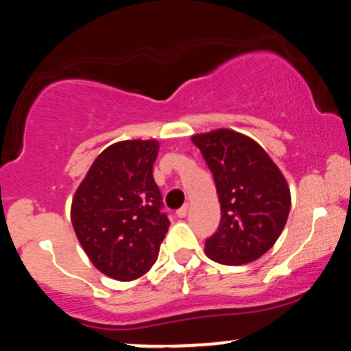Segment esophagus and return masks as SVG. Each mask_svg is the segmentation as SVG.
Instances as JSON below:
<instances>
[{
  "label": "esophagus",
  "mask_w": 351,
  "mask_h": 351,
  "mask_svg": "<svg viewBox=\"0 0 351 351\" xmlns=\"http://www.w3.org/2000/svg\"><path fill=\"white\" fill-rule=\"evenodd\" d=\"M189 209H191L189 204H184L180 209H177V213H176L177 217H186L187 214H189Z\"/></svg>",
  "instance_id": "esophagus-1"
}]
</instances>
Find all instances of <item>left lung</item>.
Listing matches in <instances>:
<instances>
[{
  "instance_id": "8db88e82",
  "label": "left lung",
  "mask_w": 351,
  "mask_h": 351,
  "mask_svg": "<svg viewBox=\"0 0 351 351\" xmlns=\"http://www.w3.org/2000/svg\"><path fill=\"white\" fill-rule=\"evenodd\" d=\"M192 142L213 172L221 202L219 228L206 239V254L229 266L261 258L288 221L285 176L261 145L234 130L194 135Z\"/></svg>"
}]
</instances>
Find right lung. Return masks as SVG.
I'll return each mask as SVG.
<instances>
[{
    "label": "right lung",
    "mask_w": 351,
    "mask_h": 351,
    "mask_svg": "<svg viewBox=\"0 0 351 351\" xmlns=\"http://www.w3.org/2000/svg\"><path fill=\"white\" fill-rule=\"evenodd\" d=\"M157 141H123L97 157L71 201V224L97 269L119 281L141 278L169 229L152 176Z\"/></svg>",
    "instance_id": "add662e5"
}]
</instances>
